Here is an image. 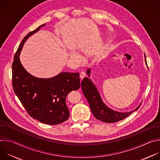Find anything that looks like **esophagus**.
<instances>
[{
  "instance_id": "1",
  "label": "esophagus",
  "mask_w": 160,
  "mask_h": 160,
  "mask_svg": "<svg viewBox=\"0 0 160 160\" xmlns=\"http://www.w3.org/2000/svg\"><path fill=\"white\" fill-rule=\"evenodd\" d=\"M85 73L83 72H80V78L81 80H82L85 77Z\"/></svg>"
}]
</instances>
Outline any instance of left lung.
Returning <instances> with one entry per match:
<instances>
[{
  "mask_svg": "<svg viewBox=\"0 0 160 160\" xmlns=\"http://www.w3.org/2000/svg\"><path fill=\"white\" fill-rule=\"evenodd\" d=\"M144 57L145 62L147 64L146 55ZM87 74L88 77H90V69L87 70ZM81 87L83 94L87 99L93 115L96 119L102 122L115 123L120 121L128 117L134 111L138 110L141 104L133 111L128 112H118L109 108L107 106H106V104L102 101L96 87L90 79L87 77L84 78L81 83Z\"/></svg>",
  "mask_w": 160,
  "mask_h": 160,
  "instance_id": "1",
  "label": "left lung"
}]
</instances>
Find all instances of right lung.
<instances>
[{"label": "right lung", "mask_w": 160, "mask_h": 160, "mask_svg": "<svg viewBox=\"0 0 160 160\" xmlns=\"http://www.w3.org/2000/svg\"><path fill=\"white\" fill-rule=\"evenodd\" d=\"M43 24L22 39L12 64L14 92L29 115L41 123L54 125L66 121L70 112L66 98L80 87L78 73L62 72L49 78H40L30 75L22 66L19 55L27 38L37 32Z\"/></svg>", "instance_id": "add662e5"}]
</instances>
